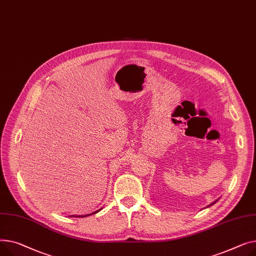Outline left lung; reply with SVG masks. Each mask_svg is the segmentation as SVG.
<instances>
[{"mask_svg":"<svg viewBox=\"0 0 256 256\" xmlns=\"http://www.w3.org/2000/svg\"><path fill=\"white\" fill-rule=\"evenodd\" d=\"M216 202H217V200H216ZM212 202V204H210V206H212V204H215V202Z\"/></svg>","mask_w":256,"mask_h":256,"instance_id":"1","label":"left lung"}]
</instances>
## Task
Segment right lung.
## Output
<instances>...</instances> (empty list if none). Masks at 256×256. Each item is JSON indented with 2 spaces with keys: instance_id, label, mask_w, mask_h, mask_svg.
Instances as JSON below:
<instances>
[{
  "instance_id": "obj_1",
  "label": "right lung",
  "mask_w": 256,
  "mask_h": 256,
  "mask_svg": "<svg viewBox=\"0 0 256 256\" xmlns=\"http://www.w3.org/2000/svg\"><path fill=\"white\" fill-rule=\"evenodd\" d=\"M101 210V208H100ZM100 210H98V211H96V212H94V213H92V214H96L97 212H99ZM92 214H88V215H84V216H76V217H86V216H90V215H92ZM73 217H74V215H73Z\"/></svg>"
}]
</instances>
